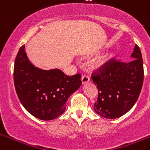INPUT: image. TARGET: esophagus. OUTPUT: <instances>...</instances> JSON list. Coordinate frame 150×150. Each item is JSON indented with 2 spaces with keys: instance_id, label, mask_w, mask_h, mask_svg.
Masks as SVG:
<instances>
[{
  "instance_id": "obj_1",
  "label": "esophagus",
  "mask_w": 150,
  "mask_h": 150,
  "mask_svg": "<svg viewBox=\"0 0 150 150\" xmlns=\"http://www.w3.org/2000/svg\"><path fill=\"white\" fill-rule=\"evenodd\" d=\"M89 81H90V79L88 76L84 75V76H82V83H83V84H86V83H88Z\"/></svg>"
}]
</instances>
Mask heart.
I'll use <instances>...</instances> for the list:
<instances>
[{
  "label": "heart",
  "instance_id": "1",
  "mask_svg": "<svg viewBox=\"0 0 150 150\" xmlns=\"http://www.w3.org/2000/svg\"><path fill=\"white\" fill-rule=\"evenodd\" d=\"M112 55H105V56L102 57L101 59L98 61V64H98V67L104 66L105 64H107L110 62V60L112 59Z\"/></svg>",
  "mask_w": 150,
  "mask_h": 150
}]
</instances>
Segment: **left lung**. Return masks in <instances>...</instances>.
<instances>
[{
    "mask_svg": "<svg viewBox=\"0 0 150 150\" xmlns=\"http://www.w3.org/2000/svg\"><path fill=\"white\" fill-rule=\"evenodd\" d=\"M127 62L111 59L91 79L98 90L94 110L107 119H116L128 112L138 99L144 82V64L141 52L135 45Z\"/></svg>",
    "mask_w": 150,
    "mask_h": 150,
    "instance_id": "obj_1",
    "label": "left lung"
}]
</instances>
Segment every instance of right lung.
Returning <instances> with one entry per match:
<instances>
[{
  "instance_id": "add662e5",
  "label": "right lung",
  "mask_w": 150,
  "mask_h": 150,
  "mask_svg": "<svg viewBox=\"0 0 150 150\" xmlns=\"http://www.w3.org/2000/svg\"><path fill=\"white\" fill-rule=\"evenodd\" d=\"M14 85L25 109L41 120L62 115L71 94L82 85L79 74L68 76L59 69L43 70L29 61L25 45L18 50L14 64Z\"/></svg>"
}]
</instances>
